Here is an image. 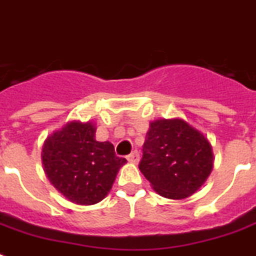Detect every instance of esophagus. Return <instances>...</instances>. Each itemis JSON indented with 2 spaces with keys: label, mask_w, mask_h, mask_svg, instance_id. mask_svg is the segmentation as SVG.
Segmentation results:
<instances>
[{
  "label": "esophagus",
  "mask_w": 256,
  "mask_h": 256,
  "mask_svg": "<svg viewBox=\"0 0 256 256\" xmlns=\"http://www.w3.org/2000/svg\"><path fill=\"white\" fill-rule=\"evenodd\" d=\"M128 160L130 162V163H134L136 164L139 162V154L138 151H132L130 155H128Z\"/></svg>",
  "instance_id": "1"
}]
</instances>
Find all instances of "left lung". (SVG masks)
Listing matches in <instances>:
<instances>
[{
	"label": "left lung",
	"instance_id": "8db88e82",
	"mask_svg": "<svg viewBox=\"0 0 256 256\" xmlns=\"http://www.w3.org/2000/svg\"><path fill=\"white\" fill-rule=\"evenodd\" d=\"M213 162L202 132L182 118H162L150 124L139 170L158 194L182 200L206 182Z\"/></svg>",
	"mask_w": 256,
	"mask_h": 256
}]
</instances>
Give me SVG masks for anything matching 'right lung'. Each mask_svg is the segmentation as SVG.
I'll use <instances>...</instances> for the list:
<instances>
[{"label":"right lung","instance_id":"obj_1","mask_svg":"<svg viewBox=\"0 0 256 256\" xmlns=\"http://www.w3.org/2000/svg\"><path fill=\"white\" fill-rule=\"evenodd\" d=\"M44 174L58 192L78 205H93L108 196L120 168L110 142L96 140L93 122L70 121L47 136L42 148Z\"/></svg>","mask_w":256,"mask_h":256}]
</instances>
